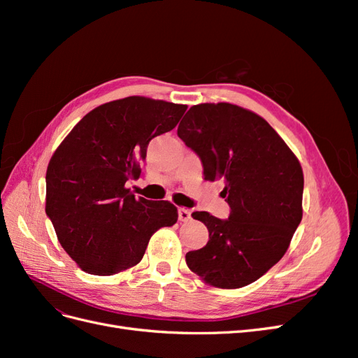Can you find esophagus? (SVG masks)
<instances>
[{
    "label": "esophagus",
    "mask_w": 358,
    "mask_h": 358,
    "mask_svg": "<svg viewBox=\"0 0 358 358\" xmlns=\"http://www.w3.org/2000/svg\"><path fill=\"white\" fill-rule=\"evenodd\" d=\"M178 216H179V221L187 222V221L191 220V210H188V209H185V208H179Z\"/></svg>",
    "instance_id": "obj_1"
}]
</instances>
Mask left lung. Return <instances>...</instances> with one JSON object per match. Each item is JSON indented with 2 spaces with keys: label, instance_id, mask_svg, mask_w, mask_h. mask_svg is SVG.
<instances>
[{
  "label": "left lung",
  "instance_id": "8db88e82",
  "mask_svg": "<svg viewBox=\"0 0 358 358\" xmlns=\"http://www.w3.org/2000/svg\"><path fill=\"white\" fill-rule=\"evenodd\" d=\"M178 136L203 162L204 180H224L229 220L194 212L209 242L185 255L191 272L216 288L255 282L284 257L301 221L303 170L266 119L230 103L192 106Z\"/></svg>",
  "mask_w": 358,
  "mask_h": 358
}]
</instances>
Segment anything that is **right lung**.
Instances as JSON below:
<instances>
[{
    "mask_svg": "<svg viewBox=\"0 0 358 358\" xmlns=\"http://www.w3.org/2000/svg\"><path fill=\"white\" fill-rule=\"evenodd\" d=\"M185 104L127 96L95 107L53 152L46 171V213L61 246L83 272L112 276L138 264L152 234L178 221L170 201L136 197L154 137L175 128Z\"/></svg>",
    "mask_w": 358,
    "mask_h": 358,
    "instance_id": "1",
    "label": "right lung"
}]
</instances>
